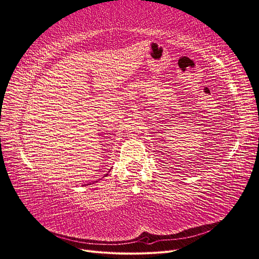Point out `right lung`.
Wrapping results in <instances>:
<instances>
[{
    "label": "right lung",
    "mask_w": 259,
    "mask_h": 259,
    "mask_svg": "<svg viewBox=\"0 0 259 259\" xmlns=\"http://www.w3.org/2000/svg\"><path fill=\"white\" fill-rule=\"evenodd\" d=\"M105 175H108V174H105Z\"/></svg>",
    "instance_id": "right-lung-1"
}]
</instances>
